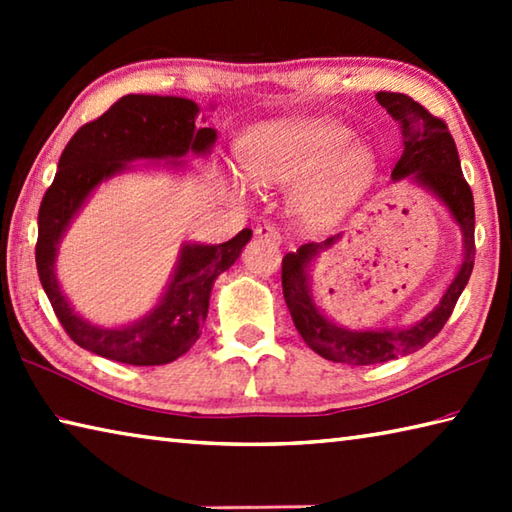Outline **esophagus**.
<instances>
[{"instance_id":"obj_1","label":"esophagus","mask_w":512,"mask_h":512,"mask_svg":"<svg viewBox=\"0 0 512 512\" xmlns=\"http://www.w3.org/2000/svg\"><path fill=\"white\" fill-rule=\"evenodd\" d=\"M255 235L259 237V239H266V241H271V244H275V246H280L282 244V232L277 230V228H273V225H259V228H255Z\"/></svg>"}]
</instances>
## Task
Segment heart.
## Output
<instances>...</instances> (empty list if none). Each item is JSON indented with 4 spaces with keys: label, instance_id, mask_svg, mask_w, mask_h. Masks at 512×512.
I'll list each match as a JSON object with an SVG mask.
<instances>
[{
    "label": "heart",
    "instance_id": "obj_1",
    "mask_svg": "<svg viewBox=\"0 0 512 512\" xmlns=\"http://www.w3.org/2000/svg\"><path fill=\"white\" fill-rule=\"evenodd\" d=\"M332 119H293L255 126L237 144L244 176L255 185H291V207L314 230L343 221L368 187L375 155Z\"/></svg>",
    "mask_w": 512,
    "mask_h": 512
}]
</instances>
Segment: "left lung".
<instances>
[{"instance_id":"left-lung-1","label":"left lung","mask_w":512,"mask_h":512,"mask_svg":"<svg viewBox=\"0 0 512 512\" xmlns=\"http://www.w3.org/2000/svg\"><path fill=\"white\" fill-rule=\"evenodd\" d=\"M381 108L388 110L402 131V158L391 173L393 180L411 178L415 185L429 189L438 196L463 232L465 257L456 277L436 309L411 327L393 329H348L329 320L316 305L311 293L309 266L318 253H323L339 237H329L320 244H305L296 253L282 259V291L293 323L311 350L327 361L350 363V366H370L384 363L404 354H411L427 345L447 318L452 316L456 300L461 298L474 268V198L461 171V160L454 137L443 119L433 117L418 101L400 92H377Z\"/></svg>"}]
</instances>
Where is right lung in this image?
<instances>
[{
  "label": "right lung",
  "instance_id": "right-lung-1",
  "mask_svg": "<svg viewBox=\"0 0 512 512\" xmlns=\"http://www.w3.org/2000/svg\"><path fill=\"white\" fill-rule=\"evenodd\" d=\"M198 110L192 99L126 94L99 119L81 126L60 155L56 178L38 212L36 266L60 325L83 350L128 366H162L183 357L201 336L214 280L237 262L253 237V230L244 228L219 246L185 244L158 305L124 327L88 323L60 291L58 244L103 180L126 171L135 160H171V167H180L178 158L187 153L212 151L216 131L196 126Z\"/></svg>",
  "mask_w": 512,
  "mask_h": 512
}]
</instances>
